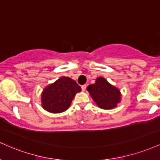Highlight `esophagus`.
Returning a JSON list of instances; mask_svg holds the SVG:
<instances>
[{
    "instance_id": "1",
    "label": "esophagus",
    "mask_w": 160,
    "mask_h": 160,
    "mask_svg": "<svg viewBox=\"0 0 160 160\" xmlns=\"http://www.w3.org/2000/svg\"><path fill=\"white\" fill-rule=\"evenodd\" d=\"M81 88H82V91H85V90L86 89V85H82L81 86Z\"/></svg>"
}]
</instances>
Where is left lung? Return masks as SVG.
<instances>
[{
    "instance_id": "8db88e82",
    "label": "left lung",
    "mask_w": 160,
    "mask_h": 160,
    "mask_svg": "<svg viewBox=\"0 0 160 160\" xmlns=\"http://www.w3.org/2000/svg\"><path fill=\"white\" fill-rule=\"evenodd\" d=\"M87 90L92 99L102 109H112L120 102L119 90L110 85L103 78H98L95 83L88 86Z\"/></svg>"
}]
</instances>
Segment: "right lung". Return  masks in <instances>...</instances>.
I'll list each match as a JSON object with an SVG mask.
<instances>
[{
	"mask_svg": "<svg viewBox=\"0 0 160 160\" xmlns=\"http://www.w3.org/2000/svg\"><path fill=\"white\" fill-rule=\"evenodd\" d=\"M80 91L81 88L74 80L62 77L44 89L42 107L50 112H62L68 108L75 95Z\"/></svg>",
	"mask_w": 160,
	"mask_h": 160,
	"instance_id": "1",
	"label": "right lung"
}]
</instances>
